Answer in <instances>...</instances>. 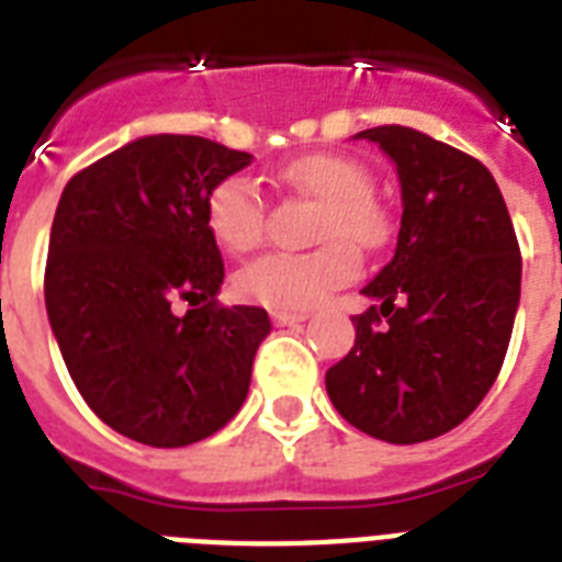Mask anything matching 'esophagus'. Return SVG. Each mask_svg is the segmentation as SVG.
<instances>
[{"mask_svg":"<svg viewBox=\"0 0 562 562\" xmlns=\"http://www.w3.org/2000/svg\"><path fill=\"white\" fill-rule=\"evenodd\" d=\"M306 317H308V312H277V308L271 312V321H273V324H280V326L303 324Z\"/></svg>","mask_w":562,"mask_h":562,"instance_id":"1","label":"esophagus"}]
</instances>
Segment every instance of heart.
I'll return each mask as SVG.
<instances>
[{
	"label": "heart",
	"instance_id": "1",
	"mask_svg": "<svg viewBox=\"0 0 562 562\" xmlns=\"http://www.w3.org/2000/svg\"><path fill=\"white\" fill-rule=\"evenodd\" d=\"M280 180L294 192L321 203L315 238L325 241L308 254H265L241 268L236 289L241 297L277 312H306L324 303L333 291L352 282L359 262L352 247L373 250L391 233L387 212L373 194V175L356 157L312 151L294 157L280 169ZM206 227L229 254H247L265 238V201L245 175H227L206 192Z\"/></svg>",
	"mask_w": 562,
	"mask_h": 562
}]
</instances>
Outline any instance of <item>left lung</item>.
Masks as SVG:
<instances>
[{"mask_svg":"<svg viewBox=\"0 0 562 562\" xmlns=\"http://www.w3.org/2000/svg\"><path fill=\"white\" fill-rule=\"evenodd\" d=\"M375 143L402 183L393 259L361 294L356 344L326 370L350 426L387 443L452 431L496 382L514 333L522 254L496 180L475 157L414 127L382 125Z\"/></svg>","mask_w":562,"mask_h":562,"instance_id":"8db88e82","label":"left lung"}]
</instances>
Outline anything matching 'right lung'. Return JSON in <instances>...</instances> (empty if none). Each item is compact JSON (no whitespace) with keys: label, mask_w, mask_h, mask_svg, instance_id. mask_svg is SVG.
<instances>
[{"label":"right lung","mask_w":562,"mask_h":562,"mask_svg":"<svg viewBox=\"0 0 562 562\" xmlns=\"http://www.w3.org/2000/svg\"><path fill=\"white\" fill-rule=\"evenodd\" d=\"M250 160L203 136H143L60 194L43 280L48 324L83 402L136 443H198L245 402L271 321L215 297L224 262L203 206Z\"/></svg>","instance_id":"1"}]
</instances>
